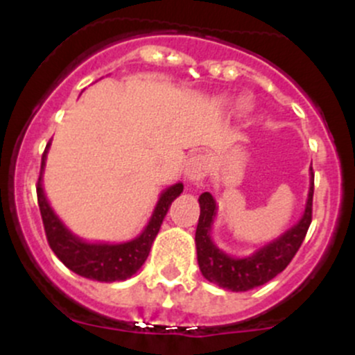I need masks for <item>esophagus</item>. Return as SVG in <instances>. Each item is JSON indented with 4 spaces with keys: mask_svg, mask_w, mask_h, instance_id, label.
Wrapping results in <instances>:
<instances>
[{
    "mask_svg": "<svg viewBox=\"0 0 355 355\" xmlns=\"http://www.w3.org/2000/svg\"><path fill=\"white\" fill-rule=\"evenodd\" d=\"M209 170H210L209 157H207L205 153H195L191 155L189 162H187L185 175L190 182L198 183L209 175Z\"/></svg>",
    "mask_w": 355,
    "mask_h": 355,
    "instance_id": "34e87169",
    "label": "esophagus"
}]
</instances>
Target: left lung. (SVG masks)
I'll list each match as a JSON object with an SVG mask.
<instances>
[{"instance_id":"obj_1","label":"left lung","mask_w":355,"mask_h":355,"mask_svg":"<svg viewBox=\"0 0 355 355\" xmlns=\"http://www.w3.org/2000/svg\"><path fill=\"white\" fill-rule=\"evenodd\" d=\"M311 190H309L307 205L304 217L288 229L284 235L270 242L268 245L257 250L254 255L235 259L227 255L211 242L210 230L214 223L215 205L214 197L205 191L198 197L200 203V217H198L195 243H197V259L202 275L209 282L217 284L218 287L229 288L232 292H245L259 285L267 284L268 280L279 275L294 259L297 250L302 245L305 235L312 222V198H313V172L311 168Z\"/></svg>"}]
</instances>
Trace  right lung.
I'll list each match as a JSON object with an SVG mask.
<instances>
[{
    "label": "right lung",
    "mask_w": 355,
    "mask_h": 355,
    "mask_svg": "<svg viewBox=\"0 0 355 355\" xmlns=\"http://www.w3.org/2000/svg\"><path fill=\"white\" fill-rule=\"evenodd\" d=\"M48 146H50V141H48L42 157V170H40L36 195H38V207L40 211H42L44 234H46V240L50 243L51 250L70 270L81 277H87V279L98 280V282H118V280L130 279L145 263L166 211H168L175 198L183 191V185L182 183H175L160 195V200L155 207L148 225L145 227V230L137 239L125 243H116V245L88 243L85 240L75 237L63 225V222L56 217L46 197H44L42 173L44 160H46Z\"/></svg>",
    "instance_id": "add662e5"
}]
</instances>
